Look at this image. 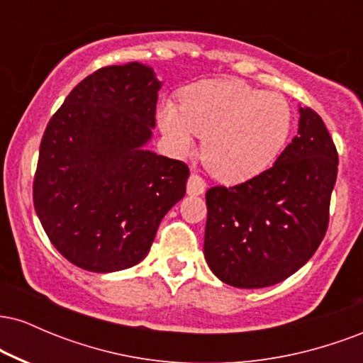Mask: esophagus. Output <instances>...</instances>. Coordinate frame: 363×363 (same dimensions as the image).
Instances as JSON below:
<instances>
[{"mask_svg": "<svg viewBox=\"0 0 363 363\" xmlns=\"http://www.w3.org/2000/svg\"><path fill=\"white\" fill-rule=\"evenodd\" d=\"M206 184L201 177L196 176V174H191L189 179H187V194L191 196H199L205 193Z\"/></svg>", "mask_w": 363, "mask_h": 363, "instance_id": "34e87169", "label": "esophagus"}]
</instances>
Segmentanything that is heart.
Segmentation results:
<instances>
[{
	"label": "heart",
	"instance_id": "heart-1",
	"mask_svg": "<svg viewBox=\"0 0 363 363\" xmlns=\"http://www.w3.org/2000/svg\"><path fill=\"white\" fill-rule=\"evenodd\" d=\"M158 128L177 153L203 140L201 158L211 176L240 184L266 172L280 157L291 131L285 97L235 80L193 83L181 94V107L167 104Z\"/></svg>",
	"mask_w": 363,
	"mask_h": 363
}]
</instances>
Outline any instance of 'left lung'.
<instances>
[{"label":"left lung","instance_id":"left-lung-1","mask_svg":"<svg viewBox=\"0 0 363 363\" xmlns=\"http://www.w3.org/2000/svg\"><path fill=\"white\" fill-rule=\"evenodd\" d=\"M298 131L272 169L206 193L205 259L237 289L277 285L318 251L329 222L338 153L323 119L298 106Z\"/></svg>","mask_w":363,"mask_h":363}]
</instances>
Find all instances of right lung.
<instances>
[{"label":"right lung","mask_w":363,"mask_h":363,"mask_svg":"<svg viewBox=\"0 0 363 363\" xmlns=\"http://www.w3.org/2000/svg\"><path fill=\"white\" fill-rule=\"evenodd\" d=\"M160 89L143 62L106 66L74 86L45 128L34 206L54 247L78 268L138 264L184 198L187 165L147 148Z\"/></svg>","instance_id":"add662e5"}]
</instances>
